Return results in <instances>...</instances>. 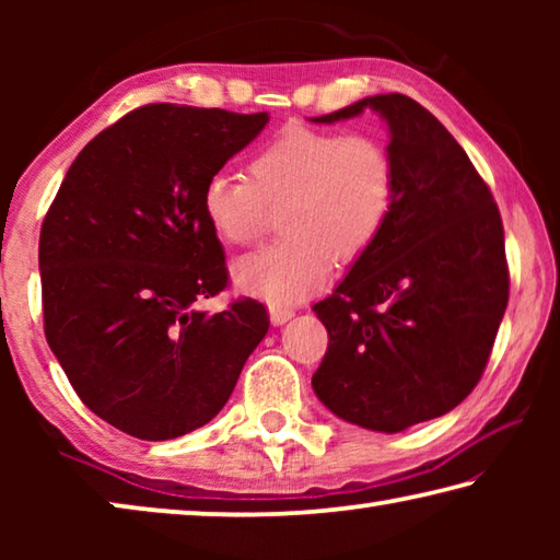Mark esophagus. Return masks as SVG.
<instances>
[{
  "mask_svg": "<svg viewBox=\"0 0 560 560\" xmlns=\"http://www.w3.org/2000/svg\"><path fill=\"white\" fill-rule=\"evenodd\" d=\"M269 316H271L273 326H283L287 320H291L293 308H289V306H269Z\"/></svg>",
  "mask_w": 560,
  "mask_h": 560,
  "instance_id": "obj_1",
  "label": "esophagus"
}]
</instances>
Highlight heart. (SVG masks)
<instances>
[{"instance_id":"heart-1","label":"heart","mask_w":560,"mask_h":560,"mask_svg":"<svg viewBox=\"0 0 560 560\" xmlns=\"http://www.w3.org/2000/svg\"><path fill=\"white\" fill-rule=\"evenodd\" d=\"M249 179L217 173L202 187V214L224 244L246 246L281 212L287 240L234 264L249 296L296 303L320 289L334 259L353 264L390 222L397 165L371 132L289 126L249 158Z\"/></svg>"}]
</instances>
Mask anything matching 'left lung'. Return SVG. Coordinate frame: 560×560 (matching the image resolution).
<instances>
[{"mask_svg":"<svg viewBox=\"0 0 560 560\" xmlns=\"http://www.w3.org/2000/svg\"><path fill=\"white\" fill-rule=\"evenodd\" d=\"M390 128V222L314 311L328 350L311 385L340 420L402 432L454 410L485 375L509 303L504 224L452 132L402 93L368 96Z\"/></svg>","mask_w":560,"mask_h":560,"instance_id":"1","label":"left lung"}]
</instances>
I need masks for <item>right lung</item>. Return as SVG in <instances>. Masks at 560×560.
Wrapping results in <instances>:
<instances>
[{
	"mask_svg": "<svg viewBox=\"0 0 560 560\" xmlns=\"http://www.w3.org/2000/svg\"><path fill=\"white\" fill-rule=\"evenodd\" d=\"M267 113L148 103L73 160L39 236L44 334L91 412L138 440H175L230 400L269 330L226 289L202 187L259 136Z\"/></svg>",
	"mask_w": 560,
	"mask_h": 560,
	"instance_id": "1",
	"label": "right lung"
}]
</instances>
